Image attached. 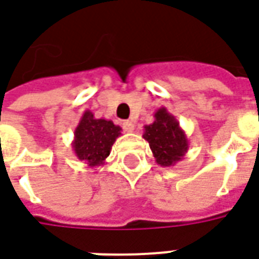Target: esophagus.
<instances>
[{
  "instance_id": "obj_1",
  "label": "esophagus",
  "mask_w": 259,
  "mask_h": 259,
  "mask_svg": "<svg viewBox=\"0 0 259 259\" xmlns=\"http://www.w3.org/2000/svg\"><path fill=\"white\" fill-rule=\"evenodd\" d=\"M122 128H124V131L132 132L134 131V128H135V125H134V122L127 120V121H122Z\"/></svg>"
}]
</instances>
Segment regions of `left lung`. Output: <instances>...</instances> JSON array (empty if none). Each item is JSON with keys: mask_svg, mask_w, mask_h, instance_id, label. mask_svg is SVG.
Listing matches in <instances>:
<instances>
[{"mask_svg": "<svg viewBox=\"0 0 259 259\" xmlns=\"http://www.w3.org/2000/svg\"><path fill=\"white\" fill-rule=\"evenodd\" d=\"M143 128V139L149 142L158 165H175L188 153V137L179 125L178 120L165 107H160L154 113V121Z\"/></svg>", "mask_w": 259, "mask_h": 259, "instance_id": "left-lung-1", "label": "left lung"}]
</instances>
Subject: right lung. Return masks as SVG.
Listing matches in <instances>:
<instances>
[{"instance_id":"right-lung-1","label":"right lung","mask_w":259,"mask_h":259,"mask_svg":"<svg viewBox=\"0 0 259 259\" xmlns=\"http://www.w3.org/2000/svg\"><path fill=\"white\" fill-rule=\"evenodd\" d=\"M120 135L121 128L111 120L95 118L92 111L85 110L74 130L71 146L78 160L90 168H95L105 164L113 143Z\"/></svg>"}]
</instances>
